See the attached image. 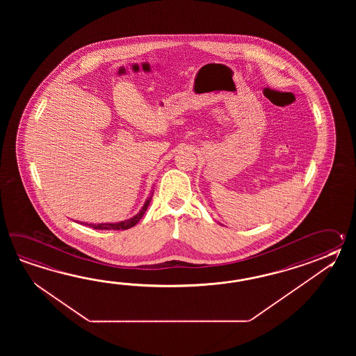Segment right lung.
Returning <instances> with one entry per match:
<instances>
[{"label":"right lung","mask_w":356,"mask_h":356,"mask_svg":"<svg viewBox=\"0 0 356 356\" xmlns=\"http://www.w3.org/2000/svg\"><path fill=\"white\" fill-rule=\"evenodd\" d=\"M152 195H154V189H152L150 196L146 198L144 206L140 209V211L129 219L117 221V222H100V224H89V222H83V221H77V222L86 225V227L98 229V230H124V229H129V227H135L137 222L141 220V218L144 216L145 211L147 210L150 201H152Z\"/></svg>","instance_id":"1"}]
</instances>
